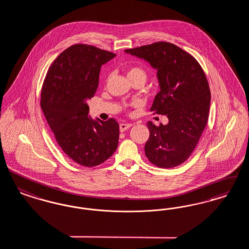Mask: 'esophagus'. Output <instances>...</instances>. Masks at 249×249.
<instances>
[{
  "label": "esophagus",
  "instance_id": "obj_1",
  "mask_svg": "<svg viewBox=\"0 0 249 249\" xmlns=\"http://www.w3.org/2000/svg\"><path fill=\"white\" fill-rule=\"evenodd\" d=\"M132 125H133L132 124H124V123H122V124H120V131H121V132H124L126 129L130 128Z\"/></svg>",
  "mask_w": 249,
  "mask_h": 249
}]
</instances>
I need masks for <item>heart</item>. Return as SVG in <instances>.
Returning a JSON list of instances; mask_svg holds the SVG:
<instances>
[{
	"instance_id": "obj_1",
	"label": "heart",
	"mask_w": 249,
	"mask_h": 249,
	"mask_svg": "<svg viewBox=\"0 0 249 249\" xmlns=\"http://www.w3.org/2000/svg\"><path fill=\"white\" fill-rule=\"evenodd\" d=\"M127 77L130 80L131 79H142L145 82L147 79V71L142 66H131L127 71Z\"/></svg>"
}]
</instances>
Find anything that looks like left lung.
<instances>
[{
  "instance_id": "8db88e82",
  "label": "left lung",
  "mask_w": 249,
  "mask_h": 249,
  "mask_svg": "<svg viewBox=\"0 0 249 249\" xmlns=\"http://www.w3.org/2000/svg\"><path fill=\"white\" fill-rule=\"evenodd\" d=\"M147 61L157 70L160 92L151 111L167 115L169 124L148 122L150 137L144 151L159 168L181 165L196 148L209 117L211 92L196 59L169 42H156L124 51Z\"/></svg>"
}]
</instances>
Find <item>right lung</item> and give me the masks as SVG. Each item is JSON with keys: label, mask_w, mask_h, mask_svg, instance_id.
I'll return each instance as SVG.
<instances>
[{"label": "right lung", "mask_w": 249, "mask_h": 249, "mask_svg": "<svg viewBox=\"0 0 249 249\" xmlns=\"http://www.w3.org/2000/svg\"><path fill=\"white\" fill-rule=\"evenodd\" d=\"M116 54L76 44L50 67L41 90V108L54 138L66 156L83 167L104 163L118 147L116 120H92L87 100L93 97L102 65Z\"/></svg>", "instance_id": "add662e5"}]
</instances>
